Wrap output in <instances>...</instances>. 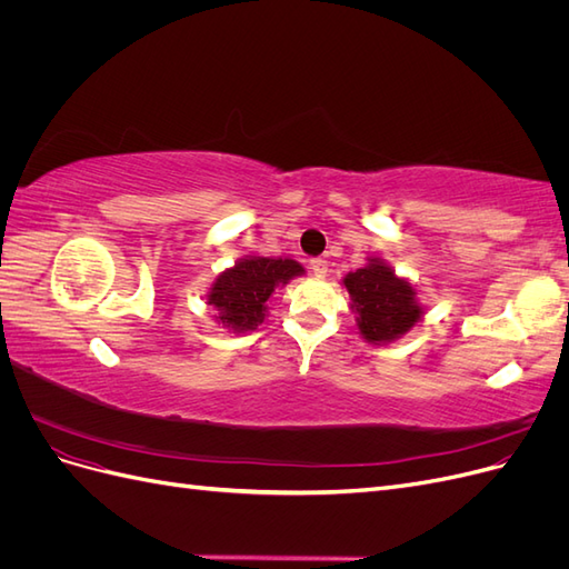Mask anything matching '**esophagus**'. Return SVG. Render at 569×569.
I'll return each instance as SVG.
<instances>
[{"label":"esophagus","instance_id":"34e87169","mask_svg":"<svg viewBox=\"0 0 569 569\" xmlns=\"http://www.w3.org/2000/svg\"><path fill=\"white\" fill-rule=\"evenodd\" d=\"M311 270H313L316 278H325V274H327V261H325V258H313Z\"/></svg>","mask_w":569,"mask_h":569}]
</instances>
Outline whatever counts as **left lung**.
Segmentation results:
<instances>
[{
    "instance_id": "obj_1",
    "label": "left lung",
    "mask_w": 569,
    "mask_h": 569,
    "mask_svg": "<svg viewBox=\"0 0 569 569\" xmlns=\"http://www.w3.org/2000/svg\"><path fill=\"white\" fill-rule=\"evenodd\" d=\"M366 261L363 268L343 274L341 284L349 291L358 335L385 347L408 335L422 320L425 308L416 284L396 274L385 258L368 256Z\"/></svg>"
}]
</instances>
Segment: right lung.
Returning a JSON list of instances; mask_svg holds the SVG:
<instances>
[{
	"label": "right lung",
	"mask_w": 569,
	"mask_h": 569,
	"mask_svg": "<svg viewBox=\"0 0 569 569\" xmlns=\"http://www.w3.org/2000/svg\"><path fill=\"white\" fill-rule=\"evenodd\" d=\"M303 272V266L291 258L244 256L211 282L206 303L216 308L218 325L234 335H247L266 320L274 289Z\"/></svg>",
	"instance_id": "right-lung-1"
}]
</instances>
